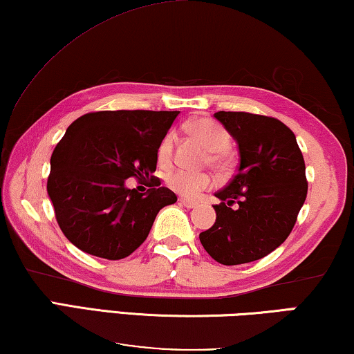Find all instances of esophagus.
I'll return each instance as SVG.
<instances>
[{
    "mask_svg": "<svg viewBox=\"0 0 354 354\" xmlns=\"http://www.w3.org/2000/svg\"><path fill=\"white\" fill-rule=\"evenodd\" d=\"M179 203H181L183 206H186V207H197L198 206V203L197 201H192V200H187V198H179Z\"/></svg>",
    "mask_w": 354,
    "mask_h": 354,
    "instance_id": "34e87169",
    "label": "esophagus"
}]
</instances>
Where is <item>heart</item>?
Wrapping results in <instances>:
<instances>
[{
  "label": "heart",
  "instance_id": "heart-1",
  "mask_svg": "<svg viewBox=\"0 0 354 354\" xmlns=\"http://www.w3.org/2000/svg\"><path fill=\"white\" fill-rule=\"evenodd\" d=\"M189 131L194 137H197L205 147L209 149V164L212 167L223 168L227 164L225 151L230 147V136L218 122L209 120V118H197L189 124ZM173 143H175V133L168 132L160 140L159 148H157V157L162 164L171 160L173 156ZM167 184L175 192L186 198H195L209 189L212 179L206 173H195L187 170H175L167 178Z\"/></svg>",
  "mask_w": 354,
  "mask_h": 354
}]
</instances>
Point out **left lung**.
Segmentation results:
<instances>
[{
  "instance_id": "8db88e82",
  "label": "left lung",
  "mask_w": 354,
  "mask_h": 354,
  "mask_svg": "<svg viewBox=\"0 0 354 354\" xmlns=\"http://www.w3.org/2000/svg\"><path fill=\"white\" fill-rule=\"evenodd\" d=\"M214 116L238 142L241 159L236 175L216 192V223L200 241L221 265H243L288 238L307 197L306 164L295 133L277 118L248 111Z\"/></svg>"
}]
</instances>
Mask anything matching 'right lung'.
<instances>
[{
    "instance_id": "obj_1",
    "label": "right lung",
    "mask_w": 354,
    "mask_h": 354,
    "mask_svg": "<svg viewBox=\"0 0 354 354\" xmlns=\"http://www.w3.org/2000/svg\"><path fill=\"white\" fill-rule=\"evenodd\" d=\"M179 111H91L67 127L50 159L47 192L64 236L89 255L121 260L148 238L162 207L178 200L151 176L147 194L127 178L156 171L157 148Z\"/></svg>"
}]
</instances>
